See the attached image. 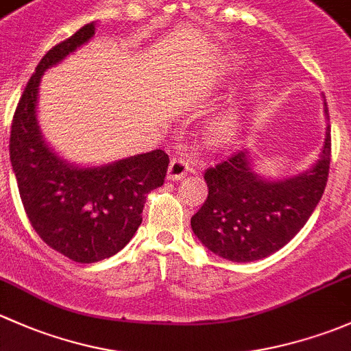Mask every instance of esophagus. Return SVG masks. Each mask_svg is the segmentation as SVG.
<instances>
[{"instance_id": "obj_1", "label": "esophagus", "mask_w": 351, "mask_h": 351, "mask_svg": "<svg viewBox=\"0 0 351 351\" xmlns=\"http://www.w3.org/2000/svg\"><path fill=\"white\" fill-rule=\"evenodd\" d=\"M191 171V164L184 157H174L169 164L167 179L169 180H180L187 172Z\"/></svg>"}]
</instances>
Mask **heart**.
Returning <instances> with one entry per match:
<instances>
[{
	"mask_svg": "<svg viewBox=\"0 0 351 351\" xmlns=\"http://www.w3.org/2000/svg\"><path fill=\"white\" fill-rule=\"evenodd\" d=\"M243 56H238V53H230L228 64L230 67L237 69L240 64H243ZM267 89V81L265 79H258L255 81V84L252 86L250 91H248V97H258L263 95V91ZM243 118L245 111L243 106L240 103L230 104L228 108L219 111L213 121L209 123V140L215 145H228V143L234 142L237 136L240 135L241 126H243Z\"/></svg>",
	"mask_w": 351,
	"mask_h": 351,
	"instance_id": "1",
	"label": "heart"
}]
</instances>
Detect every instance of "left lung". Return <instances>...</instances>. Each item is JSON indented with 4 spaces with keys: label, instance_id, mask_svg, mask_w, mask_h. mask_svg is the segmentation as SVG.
<instances>
[{
    "label": "left lung",
    "instance_id": "obj_1",
    "mask_svg": "<svg viewBox=\"0 0 351 351\" xmlns=\"http://www.w3.org/2000/svg\"><path fill=\"white\" fill-rule=\"evenodd\" d=\"M324 117L330 121L326 99ZM330 157V125L317 160L295 176L267 179L255 172L250 152H237L206 171L208 199L191 218V228L209 252L231 262L272 255L298 234L316 209L326 187Z\"/></svg>",
    "mask_w": 351,
    "mask_h": 351
}]
</instances>
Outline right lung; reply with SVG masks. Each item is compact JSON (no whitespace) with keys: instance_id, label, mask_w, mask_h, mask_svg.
<instances>
[{"instance_id":"obj_1","label":"right lung","mask_w":351,"mask_h":351,"mask_svg":"<svg viewBox=\"0 0 351 351\" xmlns=\"http://www.w3.org/2000/svg\"><path fill=\"white\" fill-rule=\"evenodd\" d=\"M95 21L50 49L18 101L10 160L32 226L50 248L79 263L110 258L126 247L142 223L145 196L164 184L169 157L157 149L103 165L60 157L38 125L43 72L95 37Z\"/></svg>"}]
</instances>
